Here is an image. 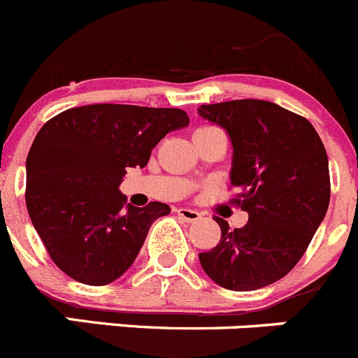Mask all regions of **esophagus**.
I'll list each match as a JSON object with an SVG mask.
<instances>
[{"label": "esophagus", "instance_id": "obj_1", "mask_svg": "<svg viewBox=\"0 0 358 358\" xmlns=\"http://www.w3.org/2000/svg\"><path fill=\"white\" fill-rule=\"evenodd\" d=\"M176 213H178L180 219L185 220V222H198V220L201 219V213H199L198 210L192 208H178Z\"/></svg>", "mask_w": 358, "mask_h": 358}]
</instances>
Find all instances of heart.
I'll return each instance as SVG.
<instances>
[{
  "instance_id": "b5f03b06",
  "label": "heart",
  "mask_w": 358,
  "mask_h": 358,
  "mask_svg": "<svg viewBox=\"0 0 358 358\" xmlns=\"http://www.w3.org/2000/svg\"><path fill=\"white\" fill-rule=\"evenodd\" d=\"M201 129H210V127H201Z\"/></svg>"
}]
</instances>
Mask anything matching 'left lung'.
I'll list each match as a JSON object with an SVG mask.
<instances>
[{"label": "left lung", "instance_id": "1", "mask_svg": "<svg viewBox=\"0 0 358 358\" xmlns=\"http://www.w3.org/2000/svg\"><path fill=\"white\" fill-rule=\"evenodd\" d=\"M198 113L228 132L233 203L249 213L233 231L215 217L220 240L199 262L222 288L259 289L299 263L322 224L330 201L325 146L309 120L266 100L208 103Z\"/></svg>", "mask_w": 358, "mask_h": 358}]
</instances>
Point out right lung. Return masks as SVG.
Listing matches in <instances>:
<instances>
[{"instance_id":"add662e5","label":"right lung","mask_w":358,"mask_h":358,"mask_svg":"<svg viewBox=\"0 0 358 358\" xmlns=\"http://www.w3.org/2000/svg\"><path fill=\"white\" fill-rule=\"evenodd\" d=\"M189 125L182 109L92 103L49 120L26 159V206L62 272L103 286L130 268L166 203L127 205L118 185L145 168L168 132Z\"/></svg>"}]
</instances>
